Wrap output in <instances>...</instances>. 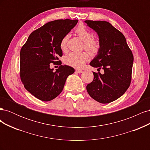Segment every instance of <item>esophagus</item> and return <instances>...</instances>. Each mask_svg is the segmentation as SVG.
<instances>
[{"mask_svg":"<svg viewBox=\"0 0 150 150\" xmlns=\"http://www.w3.org/2000/svg\"><path fill=\"white\" fill-rule=\"evenodd\" d=\"M76 71L77 72H78V73H82V72H83V71L82 70H81V69H76Z\"/></svg>","mask_w":150,"mask_h":150,"instance_id":"obj_1","label":"esophagus"}]
</instances>
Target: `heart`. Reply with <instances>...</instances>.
<instances>
[{"label":"heart","mask_w":150,"mask_h":150,"mask_svg":"<svg viewBox=\"0 0 150 150\" xmlns=\"http://www.w3.org/2000/svg\"><path fill=\"white\" fill-rule=\"evenodd\" d=\"M76 33L84 42V47L89 54H96L98 52L99 45L98 42L92 39V34L84 25L80 24L76 29ZM68 35H65L60 42V47L64 51L67 49ZM88 54L85 52H70L64 58V62L66 65L75 68H81L88 59Z\"/></svg>","instance_id":"obj_1"}]
</instances>
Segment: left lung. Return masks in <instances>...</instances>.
I'll list each match as a JSON object with an SVG mask.
<instances>
[{"mask_svg": "<svg viewBox=\"0 0 150 150\" xmlns=\"http://www.w3.org/2000/svg\"><path fill=\"white\" fill-rule=\"evenodd\" d=\"M87 26L98 35L99 49L89 64L104 69V73L93 72L94 79L86 86L89 96L96 101L107 104L122 96L131 80L133 55L126 38L110 22L85 21Z\"/></svg>", "mask_w": 150, "mask_h": 150, "instance_id": "8db88e82", "label": "left lung"}]
</instances>
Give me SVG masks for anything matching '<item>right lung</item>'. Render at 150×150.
Here are the masks:
<instances>
[{
  "label": "right lung",
  "instance_id": "1",
  "mask_svg": "<svg viewBox=\"0 0 150 150\" xmlns=\"http://www.w3.org/2000/svg\"><path fill=\"white\" fill-rule=\"evenodd\" d=\"M78 20L59 19L49 22L32 33L20 52V75L25 88L43 101L56 98L62 92L66 79L74 69L61 65L62 39L78 23ZM60 66L55 72L51 63Z\"/></svg>",
  "mask_w": 150,
  "mask_h": 150
}]
</instances>
